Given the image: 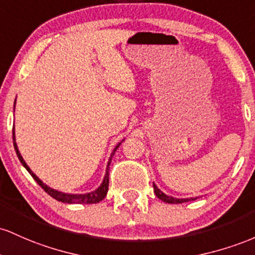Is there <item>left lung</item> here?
<instances>
[{
	"label": "left lung",
	"instance_id": "8db88e82",
	"mask_svg": "<svg viewBox=\"0 0 255 255\" xmlns=\"http://www.w3.org/2000/svg\"><path fill=\"white\" fill-rule=\"evenodd\" d=\"M153 188H154V193H155V195L158 196L161 201L166 202V204H183V202L194 201V200L197 199V197H189V199H177V197L166 195V194L162 193V191L160 190L159 188L154 184V183H153Z\"/></svg>",
	"mask_w": 255,
	"mask_h": 255
}]
</instances>
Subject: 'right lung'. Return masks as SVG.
Returning <instances> with one entry per match:
<instances>
[{
    "label": "right lung",
    "mask_w": 255,
    "mask_h": 255,
    "mask_svg": "<svg viewBox=\"0 0 255 255\" xmlns=\"http://www.w3.org/2000/svg\"><path fill=\"white\" fill-rule=\"evenodd\" d=\"M14 108H15V102H14ZM123 141H124V139H123ZM122 142L117 144V147L114 148L112 154H111L110 160H108V164H107V168H106V174L104 177V181H102L101 185H100V187L97 188L96 190L91 191V193H87V194H67V193H62V191L55 190V189H53V188L48 187L45 183H43L41 179H39L38 177H37L36 174L33 173L32 171H31V168L28 167L26 162H25V160L22 159L21 154H20V151L18 149V145H16V142H15V132H14V128H13V144H14V149H15V151H16V155H18L20 162H21L22 166H24V167L27 170V172L30 173L31 176H32V178L37 182V184H38L39 187H41L42 189L45 191V193L49 194L51 197H54V199L58 200V201L65 202V204H85V205L97 204V202L102 201V200L105 199L106 195H107V191H108V183H110V165H111V161H112L114 153H116V150L118 149L119 145L122 144Z\"/></svg>",
    "instance_id": "1"
}]
</instances>
